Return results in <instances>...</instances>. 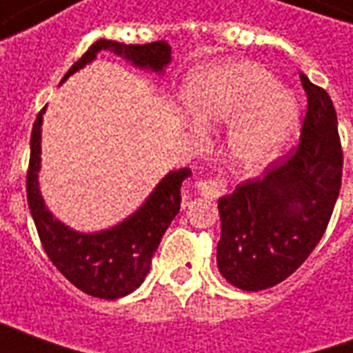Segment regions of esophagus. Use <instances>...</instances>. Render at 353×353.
<instances>
[{"label":"esophagus","instance_id":"esophagus-1","mask_svg":"<svg viewBox=\"0 0 353 353\" xmlns=\"http://www.w3.org/2000/svg\"><path fill=\"white\" fill-rule=\"evenodd\" d=\"M196 191L204 199L215 200L219 199L223 192H225V185H223L221 179H204V181L196 183Z\"/></svg>","mask_w":353,"mask_h":353}]
</instances>
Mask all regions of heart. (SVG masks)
<instances>
[{"label":"heart","instance_id":"b5f03b06","mask_svg":"<svg viewBox=\"0 0 353 353\" xmlns=\"http://www.w3.org/2000/svg\"><path fill=\"white\" fill-rule=\"evenodd\" d=\"M185 115L199 128L230 124L229 153L244 170L280 154L299 124V101L272 73L250 62H223L194 72L181 90Z\"/></svg>","mask_w":353,"mask_h":353}]
</instances>
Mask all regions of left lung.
<instances>
[{
  "instance_id": "8db88e82",
  "label": "left lung",
  "mask_w": 353,
  "mask_h": 353,
  "mask_svg": "<svg viewBox=\"0 0 353 353\" xmlns=\"http://www.w3.org/2000/svg\"><path fill=\"white\" fill-rule=\"evenodd\" d=\"M308 111L288 161L270 164L217 200L221 238L217 268L244 291L274 288L295 272L323 236L342 183L336 111L323 88L301 73Z\"/></svg>"
}]
</instances>
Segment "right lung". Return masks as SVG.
<instances>
[{"label":"right lung","mask_w":353,"mask_h":353,"mask_svg":"<svg viewBox=\"0 0 353 353\" xmlns=\"http://www.w3.org/2000/svg\"><path fill=\"white\" fill-rule=\"evenodd\" d=\"M100 50H109L128 60L134 68L159 75H162L166 65L172 62V47L166 41L124 45L100 39L70 68L60 85L90 64ZM45 111L47 105L39 111L32 128L30 168L26 177L28 206L43 250L52 265L87 295L108 301L130 295L143 283L151 270V259L161 244L162 234L179 212L181 183L191 176V170L179 168L168 172L134 214L109 229L94 232L72 229L52 215L39 189L41 124Z\"/></svg>","instance_id":"add662e5"}]
</instances>
